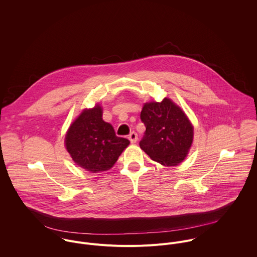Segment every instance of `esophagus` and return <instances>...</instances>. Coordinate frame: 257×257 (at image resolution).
Returning a JSON list of instances; mask_svg holds the SVG:
<instances>
[{"label":"esophagus","instance_id":"34e87169","mask_svg":"<svg viewBox=\"0 0 257 257\" xmlns=\"http://www.w3.org/2000/svg\"><path fill=\"white\" fill-rule=\"evenodd\" d=\"M128 140L131 141L132 144H136L138 142V135H137V133H135V132L131 133V135L128 136Z\"/></svg>","mask_w":257,"mask_h":257}]
</instances>
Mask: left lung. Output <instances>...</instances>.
<instances>
[{
	"instance_id": "8db88e82",
	"label": "left lung",
	"mask_w": 257,
	"mask_h": 257,
	"mask_svg": "<svg viewBox=\"0 0 257 257\" xmlns=\"http://www.w3.org/2000/svg\"><path fill=\"white\" fill-rule=\"evenodd\" d=\"M141 119L147 130L141 148L154 161L175 166L187 156L194 138V127L180 107L169 98L146 103Z\"/></svg>"
}]
</instances>
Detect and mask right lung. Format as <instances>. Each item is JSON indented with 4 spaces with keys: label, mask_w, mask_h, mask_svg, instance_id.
I'll use <instances>...</instances> for the list:
<instances>
[{
    "label": "right lung",
    "mask_w": 257,
    "mask_h": 257,
    "mask_svg": "<svg viewBox=\"0 0 257 257\" xmlns=\"http://www.w3.org/2000/svg\"><path fill=\"white\" fill-rule=\"evenodd\" d=\"M102 115L99 105L82 110L65 137V147L74 162L92 173L109 170L130 145L128 140L115 136Z\"/></svg>",
    "instance_id": "add662e5"
}]
</instances>
